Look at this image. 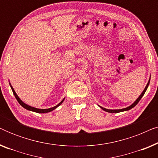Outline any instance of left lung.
Returning <instances> with one entry per match:
<instances>
[{"label":"left lung","instance_id":"obj_1","mask_svg":"<svg viewBox=\"0 0 158 158\" xmlns=\"http://www.w3.org/2000/svg\"><path fill=\"white\" fill-rule=\"evenodd\" d=\"M149 84H150V81L148 82V83L147 84V85H146V87H145V88H144V90H143V92L142 93V94L140 95L139 96V98H138L137 100L135 101V102L134 103H132V104H131V106H129V107H127V108H125V109H116V110H111V109H105V108H103V107H101V106H100L101 109H102L103 111H107V112H109V113H118V112H121V111H128V110H129V109H132L133 107H135L136 105L138 103H139V101H140V99H141L142 98V96H144V93H145V91L147 90V89H148V85H149Z\"/></svg>","mask_w":158,"mask_h":158}]
</instances>
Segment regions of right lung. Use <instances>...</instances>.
I'll list each match as a JSON object with an SVG mask.
<instances>
[{"label": "right lung", "instance_id": "add662e5", "mask_svg": "<svg viewBox=\"0 0 158 158\" xmlns=\"http://www.w3.org/2000/svg\"><path fill=\"white\" fill-rule=\"evenodd\" d=\"M10 88H11L12 89V91L13 93H14V95L15 96V97H16V100L18 101V102L19 103V104H20L21 106L24 108V109H27V110H29V111H34V112H36V113H40V114H44V113H48V112H50L52 111H53L54 109H55L56 108H57L58 106H59L60 105H61V103L63 102L64 101V99L62 100L61 102H60V103H58V104L57 106H54L52 108H50V109H36V108H34V107H31L30 106H28L27 104H26V103H24L21 100L20 98H19V96H17L16 92H15V90H14V88H13V87L11 85H10Z\"/></svg>", "mask_w": 158, "mask_h": 158}]
</instances>
